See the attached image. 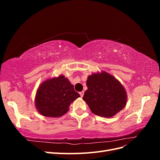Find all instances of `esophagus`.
Masks as SVG:
<instances>
[{"mask_svg":"<svg viewBox=\"0 0 160 160\" xmlns=\"http://www.w3.org/2000/svg\"><path fill=\"white\" fill-rule=\"evenodd\" d=\"M79 94H80V95H81V98H83V95H84V91H81V92H80Z\"/></svg>","mask_w":160,"mask_h":160,"instance_id":"1","label":"esophagus"}]
</instances>
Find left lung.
<instances>
[{
  "mask_svg": "<svg viewBox=\"0 0 160 160\" xmlns=\"http://www.w3.org/2000/svg\"><path fill=\"white\" fill-rule=\"evenodd\" d=\"M88 90L83 99L91 112L103 118H112L127 103V92L120 82L105 71L88 76Z\"/></svg>",
  "mask_w": 160,
  "mask_h": 160,
  "instance_id": "8db88e82",
  "label": "left lung"
}]
</instances>
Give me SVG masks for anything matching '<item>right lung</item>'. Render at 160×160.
Returning <instances> with one entry per match:
<instances>
[{
	"mask_svg": "<svg viewBox=\"0 0 160 160\" xmlns=\"http://www.w3.org/2000/svg\"><path fill=\"white\" fill-rule=\"evenodd\" d=\"M79 97L69 79L61 75L39 85L35 95V108L45 117L59 118L69 111L71 103Z\"/></svg>",
	"mask_w": 160,
	"mask_h": 160,
	"instance_id": "obj_1",
	"label": "right lung"
}]
</instances>
